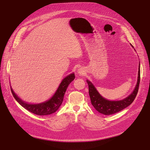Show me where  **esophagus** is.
<instances>
[{"label":"esophagus","mask_w":150,"mask_h":150,"mask_svg":"<svg viewBox=\"0 0 150 150\" xmlns=\"http://www.w3.org/2000/svg\"><path fill=\"white\" fill-rule=\"evenodd\" d=\"M78 74H79L80 76L84 75V74H85V71H84V70L83 68H80L78 70Z\"/></svg>","instance_id":"esophagus-1"}]
</instances>
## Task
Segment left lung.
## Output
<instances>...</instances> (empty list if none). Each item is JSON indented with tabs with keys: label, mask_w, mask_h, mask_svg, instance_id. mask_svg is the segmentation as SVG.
Segmentation results:
<instances>
[{
	"label": "left lung",
	"mask_w": 150,
	"mask_h": 150,
	"mask_svg": "<svg viewBox=\"0 0 150 150\" xmlns=\"http://www.w3.org/2000/svg\"><path fill=\"white\" fill-rule=\"evenodd\" d=\"M132 47H134L132 45ZM140 80V64L139 66L138 72V79L137 85L133 91V92L125 99L117 101L108 100L103 98L102 96L98 93L94 86L90 81L86 80L89 87V94L91 99V102L93 107L97 112L105 115H110L116 113H118L122 110L127 107L129 105L133 102L135 97L137 94L139 87Z\"/></svg>",
	"instance_id": "8db88e82"
}]
</instances>
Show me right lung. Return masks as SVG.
I'll return each instance as SVG.
<instances>
[{
	"label": "right lung",
	"mask_w": 150,
	"mask_h": 150,
	"mask_svg": "<svg viewBox=\"0 0 150 150\" xmlns=\"http://www.w3.org/2000/svg\"><path fill=\"white\" fill-rule=\"evenodd\" d=\"M75 76L74 73L65 77L53 96L50 100L38 104H29L25 102L19 98L11 88V91L16 100L28 111L37 115H48L56 112L59 108L62 103L67 88L69 84L75 79Z\"/></svg>",
	"instance_id": "1"
}]
</instances>
